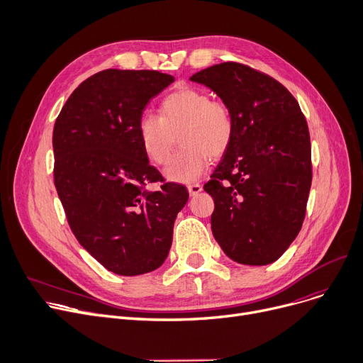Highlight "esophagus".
I'll list each match as a JSON object with an SVG mask.
<instances>
[{
  "label": "esophagus",
  "mask_w": 363,
  "mask_h": 363,
  "mask_svg": "<svg viewBox=\"0 0 363 363\" xmlns=\"http://www.w3.org/2000/svg\"><path fill=\"white\" fill-rule=\"evenodd\" d=\"M187 191H189V195H191V196H195V195H198V194L202 191V186H201V184H198V183L189 184V186H187Z\"/></svg>",
  "instance_id": "34e87169"
}]
</instances>
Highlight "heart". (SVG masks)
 I'll return each mask as SVG.
<instances>
[{"label": "heart", "mask_w": 363, "mask_h": 363, "mask_svg": "<svg viewBox=\"0 0 363 363\" xmlns=\"http://www.w3.org/2000/svg\"><path fill=\"white\" fill-rule=\"evenodd\" d=\"M233 116L226 103L199 89L186 87L168 94L160 116L145 113L137 124L142 149L149 161L165 165L180 137L182 150L165 168L169 182L192 183L211 158H220L233 139Z\"/></svg>", "instance_id": "obj_1"}]
</instances>
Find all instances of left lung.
<instances>
[{
  "instance_id": "8db88e82",
  "label": "left lung",
  "mask_w": 363,
  "mask_h": 363,
  "mask_svg": "<svg viewBox=\"0 0 363 363\" xmlns=\"http://www.w3.org/2000/svg\"><path fill=\"white\" fill-rule=\"evenodd\" d=\"M213 90L233 116V139L211 180V229L229 258L266 266L303 226L312 186V149L298 101L281 82L236 62L191 77Z\"/></svg>"
}]
</instances>
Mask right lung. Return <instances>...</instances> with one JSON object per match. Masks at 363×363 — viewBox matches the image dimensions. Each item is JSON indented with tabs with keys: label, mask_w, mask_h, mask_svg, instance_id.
I'll use <instances>...</instances> for the list:
<instances>
[{
	"label": "right lung",
	"mask_w": 363,
	"mask_h": 363,
	"mask_svg": "<svg viewBox=\"0 0 363 363\" xmlns=\"http://www.w3.org/2000/svg\"><path fill=\"white\" fill-rule=\"evenodd\" d=\"M174 77L106 69L78 85L53 130L55 186L69 226L96 260L121 276L162 266L187 189L164 183L149 164L137 124Z\"/></svg>",
	"instance_id": "obj_1"
}]
</instances>
